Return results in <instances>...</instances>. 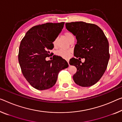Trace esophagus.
Here are the masks:
<instances>
[{"label": "esophagus", "mask_w": 122, "mask_h": 122, "mask_svg": "<svg viewBox=\"0 0 122 122\" xmlns=\"http://www.w3.org/2000/svg\"><path fill=\"white\" fill-rule=\"evenodd\" d=\"M66 61H67V63H68V64H69V65H70V64H69V60H66Z\"/></svg>", "instance_id": "34e87169"}]
</instances>
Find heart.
I'll return each instance as SVG.
<instances>
[{
    "instance_id": "obj_1",
    "label": "heart",
    "mask_w": 122,
    "mask_h": 122,
    "mask_svg": "<svg viewBox=\"0 0 122 122\" xmlns=\"http://www.w3.org/2000/svg\"><path fill=\"white\" fill-rule=\"evenodd\" d=\"M64 36L69 41L71 39L74 38V35H73L70 32H69V31H66V32H65L64 33ZM57 39H56L55 40L53 41V44L54 45H56V44H57ZM71 52V50H70L60 49L57 52V55L60 56V57L63 58L67 59L69 58L70 57Z\"/></svg>"
}]
</instances>
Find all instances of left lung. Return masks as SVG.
Listing matches in <instances>:
<instances>
[{
  "label": "left lung",
  "instance_id": "left-lung-1",
  "mask_svg": "<svg viewBox=\"0 0 122 122\" xmlns=\"http://www.w3.org/2000/svg\"><path fill=\"white\" fill-rule=\"evenodd\" d=\"M67 30L76 36L77 44L74 56L70 65H74L77 71L73 76L75 83L81 87L94 85L105 72L110 59L109 44L100 28L94 24L83 22L65 23ZM85 58V62L80 59Z\"/></svg>",
  "mask_w": 122,
  "mask_h": 122
}]
</instances>
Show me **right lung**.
Here are the masks:
<instances>
[{
	"mask_svg": "<svg viewBox=\"0 0 122 122\" xmlns=\"http://www.w3.org/2000/svg\"><path fill=\"white\" fill-rule=\"evenodd\" d=\"M64 22L34 26L26 33L20 42L18 61L24 77L32 87L45 90L53 87L57 82L60 71L67 68V61L54 55L47 61L49 50L54 47L53 41L63 28Z\"/></svg>",
	"mask_w": 122,
	"mask_h": 122,
	"instance_id": "1",
	"label": "right lung"
}]
</instances>
